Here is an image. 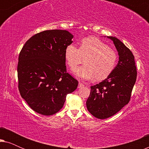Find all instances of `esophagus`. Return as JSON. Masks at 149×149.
I'll use <instances>...</instances> for the list:
<instances>
[{
    "mask_svg": "<svg viewBox=\"0 0 149 149\" xmlns=\"http://www.w3.org/2000/svg\"><path fill=\"white\" fill-rule=\"evenodd\" d=\"M84 87V85H83V83H79L78 88H82V87Z\"/></svg>",
    "mask_w": 149,
    "mask_h": 149,
    "instance_id": "obj_1",
    "label": "esophagus"
}]
</instances>
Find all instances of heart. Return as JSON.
<instances>
[{
    "mask_svg": "<svg viewBox=\"0 0 149 149\" xmlns=\"http://www.w3.org/2000/svg\"><path fill=\"white\" fill-rule=\"evenodd\" d=\"M65 58L71 68H74L85 60V65L72 70L76 78L81 80H104L117 66L118 56L104 42L94 37H87L81 42L80 48L70 44L65 49Z\"/></svg>",
    "mask_w": 149,
    "mask_h": 149,
    "instance_id": "heart-1",
    "label": "heart"
}]
</instances>
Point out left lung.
I'll return each mask as SVG.
<instances>
[{"label": "left lung", "instance_id": "left-lung-1", "mask_svg": "<svg viewBox=\"0 0 149 149\" xmlns=\"http://www.w3.org/2000/svg\"><path fill=\"white\" fill-rule=\"evenodd\" d=\"M107 38L113 41L119 61L109 77L91 86L90 95L86 102L88 111L100 119L113 116L127 104L137 77L134 56L131 51L115 36Z\"/></svg>", "mask_w": 149, "mask_h": 149}]
</instances>
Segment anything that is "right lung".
Segmentation results:
<instances>
[{
  "label": "right lung",
  "instance_id": "obj_1",
  "mask_svg": "<svg viewBox=\"0 0 149 149\" xmlns=\"http://www.w3.org/2000/svg\"><path fill=\"white\" fill-rule=\"evenodd\" d=\"M70 32L45 30L32 36L20 52L17 65L21 96L36 113L52 115L64 106L78 81L66 72L65 49L72 42Z\"/></svg>",
  "mask_w": 149,
  "mask_h": 149
}]
</instances>
